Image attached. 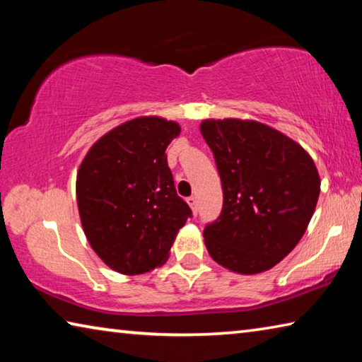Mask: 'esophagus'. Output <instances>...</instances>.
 <instances>
[{"label": "esophagus", "instance_id": "1", "mask_svg": "<svg viewBox=\"0 0 362 362\" xmlns=\"http://www.w3.org/2000/svg\"><path fill=\"white\" fill-rule=\"evenodd\" d=\"M187 203L192 207L193 214H198V199H196V196H189V198H187Z\"/></svg>", "mask_w": 362, "mask_h": 362}]
</instances>
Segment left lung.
<instances>
[{
	"label": "left lung",
	"instance_id": "left-lung-1",
	"mask_svg": "<svg viewBox=\"0 0 362 362\" xmlns=\"http://www.w3.org/2000/svg\"><path fill=\"white\" fill-rule=\"evenodd\" d=\"M199 129L223 189L220 217L204 228L207 252L235 273L267 272L297 246L313 217L321 192L313 158L254 119H204Z\"/></svg>",
	"mask_w": 362,
	"mask_h": 362
}]
</instances>
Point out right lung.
Masks as SVG:
<instances>
[{"label":"right lung","mask_w":362,"mask_h":362,"mask_svg":"<svg viewBox=\"0 0 362 362\" xmlns=\"http://www.w3.org/2000/svg\"><path fill=\"white\" fill-rule=\"evenodd\" d=\"M179 134L175 121L139 116L97 140L78 169L84 235L103 263L121 274L161 267L192 217L168 166L166 148Z\"/></svg>","instance_id":"obj_1"}]
</instances>
